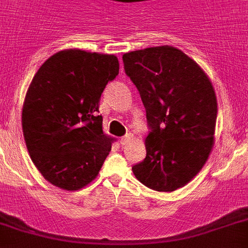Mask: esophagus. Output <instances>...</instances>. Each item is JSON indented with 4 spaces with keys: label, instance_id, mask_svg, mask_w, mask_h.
I'll return each instance as SVG.
<instances>
[{
    "label": "esophagus",
    "instance_id": "34e87169",
    "mask_svg": "<svg viewBox=\"0 0 248 248\" xmlns=\"http://www.w3.org/2000/svg\"><path fill=\"white\" fill-rule=\"evenodd\" d=\"M132 138H133V134L132 133H129V134H126V136H124L122 139H120V143H122L123 146H125L126 143H128Z\"/></svg>",
    "mask_w": 248,
    "mask_h": 248
}]
</instances>
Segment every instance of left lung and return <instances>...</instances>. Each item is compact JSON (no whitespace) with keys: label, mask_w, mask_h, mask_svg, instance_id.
<instances>
[{"label":"left lung","mask_w":248,"mask_h":248,"mask_svg":"<svg viewBox=\"0 0 248 248\" xmlns=\"http://www.w3.org/2000/svg\"><path fill=\"white\" fill-rule=\"evenodd\" d=\"M123 61L152 129L146 158L133 173L149 189L175 191L199 173L214 146L218 104L212 81L175 46L134 50Z\"/></svg>","instance_id":"8db88e82"}]
</instances>
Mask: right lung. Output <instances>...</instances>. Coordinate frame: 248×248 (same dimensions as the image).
Masks as SVG:
<instances>
[{
	"label": "right lung",
	"mask_w": 248,
	"mask_h": 248,
	"mask_svg": "<svg viewBox=\"0 0 248 248\" xmlns=\"http://www.w3.org/2000/svg\"><path fill=\"white\" fill-rule=\"evenodd\" d=\"M119 75L115 55L65 49L40 65L26 91L21 124L39 172L67 191L97 177L114 138L97 115L101 93Z\"/></svg>",
	"instance_id": "right-lung-1"
}]
</instances>
